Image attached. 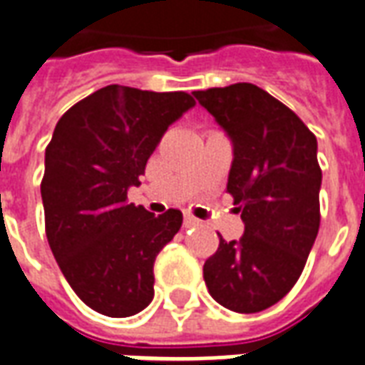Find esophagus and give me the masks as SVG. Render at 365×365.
Returning <instances> with one entry per match:
<instances>
[{"instance_id": "esophagus-1", "label": "esophagus", "mask_w": 365, "mask_h": 365, "mask_svg": "<svg viewBox=\"0 0 365 365\" xmlns=\"http://www.w3.org/2000/svg\"><path fill=\"white\" fill-rule=\"evenodd\" d=\"M183 227H185V229H190V227H199V221L195 219V217L187 215V217L183 219Z\"/></svg>"}]
</instances>
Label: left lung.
Returning <instances> with one entry per match:
<instances>
[{
    "label": "left lung",
    "instance_id": "obj_1",
    "mask_svg": "<svg viewBox=\"0 0 365 365\" xmlns=\"http://www.w3.org/2000/svg\"><path fill=\"white\" fill-rule=\"evenodd\" d=\"M232 140L229 191L245 222L205 262L211 297L235 313L275 305L297 283L321 225L317 136L254 83L193 91Z\"/></svg>",
    "mask_w": 365,
    "mask_h": 365
}]
</instances>
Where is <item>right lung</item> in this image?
<instances>
[{
	"label": "right lung",
	"mask_w": 365,
	"mask_h": 365,
	"mask_svg": "<svg viewBox=\"0 0 365 365\" xmlns=\"http://www.w3.org/2000/svg\"><path fill=\"white\" fill-rule=\"evenodd\" d=\"M195 105L185 91L107 86L56 123L44 154L46 238L76 295L107 317H130L154 297V260L182 227L178 209L154 217L127 201L168 127Z\"/></svg>",
	"instance_id": "1"
}]
</instances>
